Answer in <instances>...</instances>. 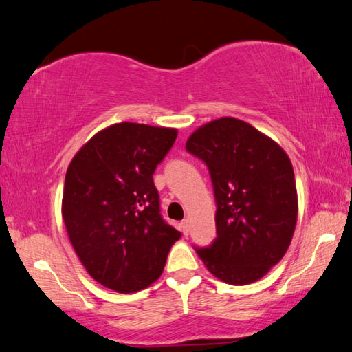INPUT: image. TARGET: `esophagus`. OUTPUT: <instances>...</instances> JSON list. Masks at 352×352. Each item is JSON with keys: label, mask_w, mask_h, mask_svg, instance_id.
<instances>
[{"label": "esophagus", "mask_w": 352, "mask_h": 352, "mask_svg": "<svg viewBox=\"0 0 352 352\" xmlns=\"http://www.w3.org/2000/svg\"><path fill=\"white\" fill-rule=\"evenodd\" d=\"M180 226H182V231H183V234H184V236H188V234H189V231H190L189 220H188V219H184L183 222L180 223Z\"/></svg>", "instance_id": "34e87169"}]
</instances>
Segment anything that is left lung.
<instances>
[{"mask_svg":"<svg viewBox=\"0 0 352 352\" xmlns=\"http://www.w3.org/2000/svg\"><path fill=\"white\" fill-rule=\"evenodd\" d=\"M186 151L208 166L217 205V237L195 252L223 283L258 281L283 259L295 231L298 197L290 158L236 118L199 127Z\"/></svg>","mask_w":352,"mask_h":352,"instance_id":"8db88e82","label":"left lung"}]
</instances>
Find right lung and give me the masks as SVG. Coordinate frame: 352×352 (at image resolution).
<instances>
[{"label":"right lung","mask_w":352,"mask_h":352,"mask_svg":"<svg viewBox=\"0 0 352 352\" xmlns=\"http://www.w3.org/2000/svg\"><path fill=\"white\" fill-rule=\"evenodd\" d=\"M177 133L146 124H113L68 166L62 200L68 237L90 276L119 294L157 281L182 237L160 214L152 177Z\"/></svg>","instance_id":"1"}]
</instances>
